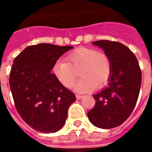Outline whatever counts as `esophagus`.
I'll list each match as a JSON object with an SVG mask.
<instances>
[{"label": "esophagus", "mask_w": 152, "mask_h": 152, "mask_svg": "<svg viewBox=\"0 0 152 152\" xmlns=\"http://www.w3.org/2000/svg\"><path fill=\"white\" fill-rule=\"evenodd\" d=\"M83 95H76V98L77 99H81L82 98H83Z\"/></svg>", "instance_id": "obj_1"}]
</instances>
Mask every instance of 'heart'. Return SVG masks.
<instances>
[{
	"label": "heart",
	"mask_w": 152,
	"mask_h": 152,
	"mask_svg": "<svg viewBox=\"0 0 152 152\" xmlns=\"http://www.w3.org/2000/svg\"><path fill=\"white\" fill-rule=\"evenodd\" d=\"M64 61H57L53 65L52 72L62 85L71 88L80 76L76 84L77 91H88L102 88L109 81L112 73V62L105 52L81 46L69 52Z\"/></svg>",
	"instance_id": "1"
}]
</instances>
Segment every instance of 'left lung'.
<instances>
[{
	"mask_svg": "<svg viewBox=\"0 0 152 152\" xmlns=\"http://www.w3.org/2000/svg\"><path fill=\"white\" fill-rule=\"evenodd\" d=\"M109 55L112 73L108 86L93 95L95 105L88 112L89 120L100 129H112L124 123L137 104L141 86V70L133 53L118 42H93Z\"/></svg>",
	"mask_w": 152,
	"mask_h": 152,
	"instance_id": "1",
	"label": "left lung"
}]
</instances>
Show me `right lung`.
Segmentation results:
<instances>
[{"label": "right lung", "instance_id": "1", "mask_svg": "<svg viewBox=\"0 0 152 152\" xmlns=\"http://www.w3.org/2000/svg\"><path fill=\"white\" fill-rule=\"evenodd\" d=\"M72 46L41 43L27 46L13 61L9 85L15 106L22 119L36 131L61 129L75 94L59 83L53 65Z\"/></svg>", "mask_w": 152, "mask_h": 152}]
</instances>
